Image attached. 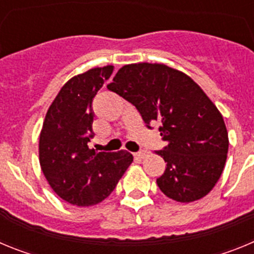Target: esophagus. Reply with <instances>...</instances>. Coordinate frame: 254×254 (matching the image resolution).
Listing matches in <instances>:
<instances>
[{
	"label": "esophagus",
	"mask_w": 254,
	"mask_h": 254,
	"mask_svg": "<svg viewBox=\"0 0 254 254\" xmlns=\"http://www.w3.org/2000/svg\"><path fill=\"white\" fill-rule=\"evenodd\" d=\"M147 154H149V152H147L146 150H141V151L136 152V156H137V158H140V159H143L145 156H147Z\"/></svg>",
	"instance_id": "obj_1"
}]
</instances>
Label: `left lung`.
<instances>
[{
    "label": "left lung",
    "instance_id": "1",
    "mask_svg": "<svg viewBox=\"0 0 254 254\" xmlns=\"http://www.w3.org/2000/svg\"><path fill=\"white\" fill-rule=\"evenodd\" d=\"M107 87L136 107L147 128L160 123L167 142L156 151L167 163L156 179L161 192L178 202L205 197L225 167L229 138L202 89L178 69L146 62L123 66Z\"/></svg>",
    "mask_w": 254,
    "mask_h": 254
}]
</instances>
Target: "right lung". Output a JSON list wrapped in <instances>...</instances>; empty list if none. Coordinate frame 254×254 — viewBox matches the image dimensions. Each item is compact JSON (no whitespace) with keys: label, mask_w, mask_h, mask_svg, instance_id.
<instances>
[{"label":"right lung","mask_w":254,"mask_h":254,"mask_svg":"<svg viewBox=\"0 0 254 254\" xmlns=\"http://www.w3.org/2000/svg\"><path fill=\"white\" fill-rule=\"evenodd\" d=\"M96 67L64 85L47 112L39 137V161L49 186L66 202L91 206L113 192L133 158L126 150L95 151L93 100L113 73Z\"/></svg>","instance_id":"add662e5"}]
</instances>
